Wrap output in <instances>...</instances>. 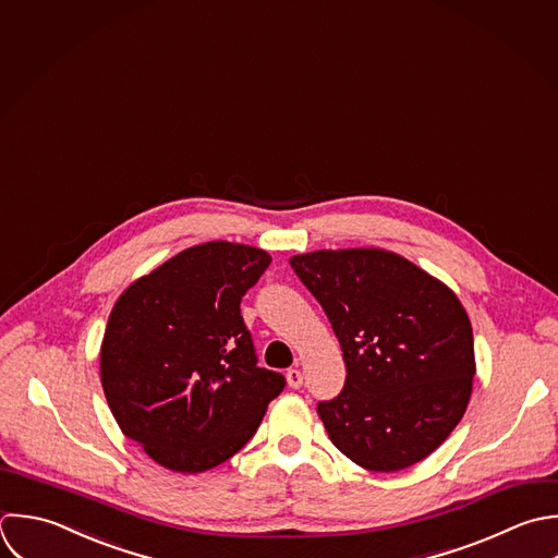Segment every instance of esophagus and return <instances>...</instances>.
Returning <instances> with one entry per match:
<instances>
[{"instance_id": "obj_1", "label": "esophagus", "mask_w": 558, "mask_h": 558, "mask_svg": "<svg viewBox=\"0 0 558 558\" xmlns=\"http://www.w3.org/2000/svg\"><path fill=\"white\" fill-rule=\"evenodd\" d=\"M287 383H289V387H291V389H300V387L304 385V376H302V372H300V369H295V367H293V369H289V372H287Z\"/></svg>"}]
</instances>
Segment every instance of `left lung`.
<instances>
[{
    "instance_id": "8db88e82",
    "label": "left lung",
    "mask_w": 558,
    "mask_h": 558,
    "mask_svg": "<svg viewBox=\"0 0 558 558\" xmlns=\"http://www.w3.org/2000/svg\"><path fill=\"white\" fill-rule=\"evenodd\" d=\"M293 271L341 343L345 385L317 404L330 441L369 472H398L435 452L465 415L474 335L459 298L385 250H319Z\"/></svg>"
}]
</instances>
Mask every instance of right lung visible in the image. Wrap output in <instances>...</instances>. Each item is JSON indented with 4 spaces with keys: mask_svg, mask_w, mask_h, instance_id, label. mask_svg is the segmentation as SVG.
Listing matches in <instances>:
<instances>
[{
    "mask_svg": "<svg viewBox=\"0 0 558 558\" xmlns=\"http://www.w3.org/2000/svg\"><path fill=\"white\" fill-rule=\"evenodd\" d=\"M258 247L210 241L130 284L101 343L99 372L123 435L158 465L197 474L234 457L287 385L258 367L241 300L269 267Z\"/></svg>",
    "mask_w": 558,
    "mask_h": 558,
    "instance_id": "add662e5",
    "label": "right lung"
}]
</instances>
